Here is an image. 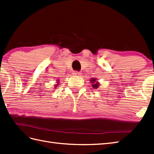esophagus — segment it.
<instances>
[{"instance_id": "1", "label": "esophagus", "mask_w": 154, "mask_h": 154, "mask_svg": "<svg viewBox=\"0 0 154 154\" xmlns=\"http://www.w3.org/2000/svg\"><path fill=\"white\" fill-rule=\"evenodd\" d=\"M73 74L74 75H76V76L81 75V73H80V72H79V71H74Z\"/></svg>"}]
</instances>
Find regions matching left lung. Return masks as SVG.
<instances>
[{
    "label": "left lung",
    "instance_id": "1",
    "mask_svg": "<svg viewBox=\"0 0 154 154\" xmlns=\"http://www.w3.org/2000/svg\"><path fill=\"white\" fill-rule=\"evenodd\" d=\"M96 80L95 79H91V81H92V87H93L94 88H98V85L99 83H96Z\"/></svg>",
    "mask_w": 154,
    "mask_h": 154
}]
</instances>
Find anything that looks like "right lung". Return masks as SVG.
<instances>
[{"instance_id":"1","label":"right lung","mask_w":154,"mask_h":154,"mask_svg":"<svg viewBox=\"0 0 154 154\" xmlns=\"http://www.w3.org/2000/svg\"><path fill=\"white\" fill-rule=\"evenodd\" d=\"M58 84H57V85H56V86H58Z\"/></svg>"}]
</instances>
